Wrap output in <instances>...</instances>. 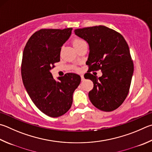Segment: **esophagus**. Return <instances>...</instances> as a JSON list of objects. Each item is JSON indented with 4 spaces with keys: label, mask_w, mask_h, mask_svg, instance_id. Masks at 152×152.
I'll use <instances>...</instances> for the list:
<instances>
[{
    "label": "esophagus",
    "mask_w": 152,
    "mask_h": 152,
    "mask_svg": "<svg viewBox=\"0 0 152 152\" xmlns=\"http://www.w3.org/2000/svg\"><path fill=\"white\" fill-rule=\"evenodd\" d=\"M80 77H81V80L82 81H84V77L83 75H80Z\"/></svg>",
    "instance_id": "obj_1"
}]
</instances>
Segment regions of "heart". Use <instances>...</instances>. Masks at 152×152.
Here are the masks:
<instances>
[{
    "label": "heart",
    "mask_w": 152,
    "mask_h": 152,
    "mask_svg": "<svg viewBox=\"0 0 152 152\" xmlns=\"http://www.w3.org/2000/svg\"><path fill=\"white\" fill-rule=\"evenodd\" d=\"M83 42H84L83 40H82L80 39H78V38H75V39L73 40V45H74V46H75L76 45H80V44Z\"/></svg>",
    "instance_id": "b5f03b06"
}]
</instances>
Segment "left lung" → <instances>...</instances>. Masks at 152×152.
Returning <instances> with one entry per match:
<instances>
[{"label": "left lung", "mask_w": 152, "mask_h": 152, "mask_svg": "<svg viewBox=\"0 0 152 152\" xmlns=\"http://www.w3.org/2000/svg\"><path fill=\"white\" fill-rule=\"evenodd\" d=\"M74 32L89 45L86 62L89 69L86 78L94 84L88 94L90 102L104 112L117 109L128 94L134 72L126 40L119 32L101 25L76 29ZM99 69L103 72L99 78L89 73Z\"/></svg>", "instance_id": "obj_1"}]
</instances>
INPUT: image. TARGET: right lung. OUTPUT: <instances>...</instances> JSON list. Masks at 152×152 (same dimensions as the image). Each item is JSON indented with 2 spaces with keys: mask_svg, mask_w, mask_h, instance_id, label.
Returning a JSON list of instances; mask_svg holds the SVG:
<instances>
[{
  "mask_svg": "<svg viewBox=\"0 0 152 152\" xmlns=\"http://www.w3.org/2000/svg\"><path fill=\"white\" fill-rule=\"evenodd\" d=\"M72 30L41 29L30 37L23 51L21 75L24 87L35 106L50 117L61 116L68 111L81 81L74 73L66 74L56 81L50 72L60 60L61 47Z\"/></svg>",
  "mask_w": 152,
  "mask_h": 152,
  "instance_id": "1",
  "label": "right lung"
}]
</instances>
